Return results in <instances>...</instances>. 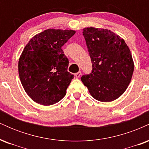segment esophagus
Segmentation results:
<instances>
[{"label": "esophagus", "instance_id": "1", "mask_svg": "<svg viewBox=\"0 0 149 149\" xmlns=\"http://www.w3.org/2000/svg\"><path fill=\"white\" fill-rule=\"evenodd\" d=\"M75 76H76V78H79V77L81 76V71H78V73H76V74H75Z\"/></svg>", "mask_w": 149, "mask_h": 149}]
</instances>
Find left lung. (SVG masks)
Wrapping results in <instances>:
<instances>
[{
  "mask_svg": "<svg viewBox=\"0 0 149 149\" xmlns=\"http://www.w3.org/2000/svg\"><path fill=\"white\" fill-rule=\"evenodd\" d=\"M92 63V73L81 80L95 100L102 102L116 100L130 83L134 61L129 47L118 35L105 29H83Z\"/></svg>",
  "mask_w": 149,
  "mask_h": 149,
  "instance_id": "1",
  "label": "left lung"
}]
</instances>
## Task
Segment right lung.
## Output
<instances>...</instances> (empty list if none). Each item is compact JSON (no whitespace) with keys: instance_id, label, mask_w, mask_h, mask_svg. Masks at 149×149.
<instances>
[{"instance_id":"1","label":"right lung","mask_w":149,"mask_h":149,"mask_svg":"<svg viewBox=\"0 0 149 149\" xmlns=\"http://www.w3.org/2000/svg\"><path fill=\"white\" fill-rule=\"evenodd\" d=\"M76 31L49 29L29 41L18 63L22 86L32 100L44 106L59 102L66 94L73 75L61 47Z\"/></svg>"}]
</instances>
